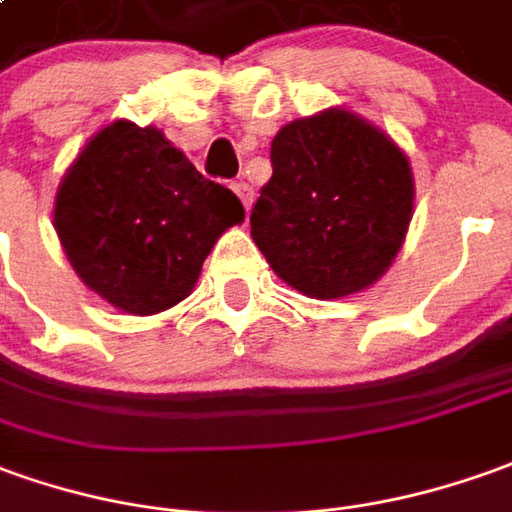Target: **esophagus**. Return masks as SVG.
I'll return each instance as SVG.
<instances>
[{
    "instance_id": "34e87169",
    "label": "esophagus",
    "mask_w": 512,
    "mask_h": 512,
    "mask_svg": "<svg viewBox=\"0 0 512 512\" xmlns=\"http://www.w3.org/2000/svg\"><path fill=\"white\" fill-rule=\"evenodd\" d=\"M234 192H236V197L242 200V206H245V209H250V206H253V186H250V183L236 181Z\"/></svg>"
}]
</instances>
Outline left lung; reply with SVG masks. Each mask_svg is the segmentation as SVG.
Instances as JSON below:
<instances>
[{
  "label": "left lung",
  "mask_w": 512,
  "mask_h": 512,
  "mask_svg": "<svg viewBox=\"0 0 512 512\" xmlns=\"http://www.w3.org/2000/svg\"><path fill=\"white\" fill-rule=\"evenodd\" d=\"M270 161L250 236L276 276L320 301L376 284L412 220L404 150L362 116L329 108L278 130Z\"/></svg>",
  "instance_id": "left-lung-1"
}]
</instances>
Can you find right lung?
Returning a JSON list of instances; mask_svg holds the SVG:
<instances>
[{
    "label": "right lung",
    "instance_id": "add662e5",
    "mask_svg": "<svg viewBox=\"0 0 512 512\" xmlns=\"http://www.w3.org/2000/svg\"><path fill=\"white\" fill-rule=\"evenodd\" d=\"M239 197L203 178L153 125L116 119L74 158L55 195V231L74 273L128 315H155L195 290Z\"/></svg>",
    "mask_w": 512,
    "mask_h": 512
}]
</instances>
